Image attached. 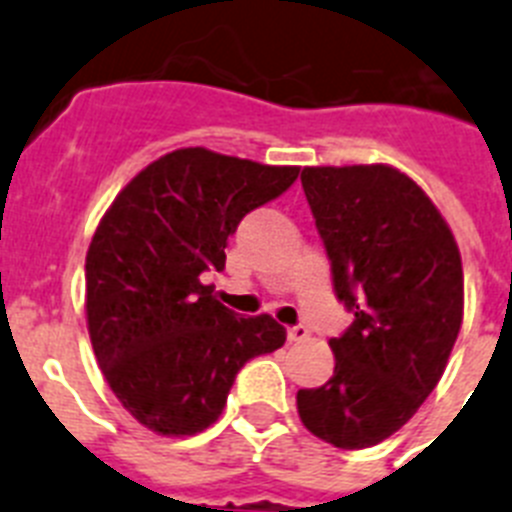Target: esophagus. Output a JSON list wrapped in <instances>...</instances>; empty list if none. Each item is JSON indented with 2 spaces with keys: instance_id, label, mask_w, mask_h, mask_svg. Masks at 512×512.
I'll return each instance as SVG.
<instances>
[{
  "instance_id": "1",
  "label": "esophagus",
  "mask_w": 512,
  "mask_h": 512,
  "mask_svg": "<svg viewBox=\"0 0 512 512\" xmlns=\"http://www.w3.org/2000/svg\"><path fill=\"white\" fill-rule=\"evenodd\" d=\"M286 336H289L291 343L307 341V338H309V330H307V325H294V328L286 330Z\"/></svg>"
}]
</instances>
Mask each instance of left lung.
Wrapping results in <instances>:
<instances>
[{
    "mask_svg": "<svg viewBox=\"0 0 512 512\" xmlns=\"http://www.w3.org/2000/svg\"><path fill=\"white\" fill-rule=\"evenodd\" d=\"M302 187L354 322L330 338L333 377L299 390L296 409L315 437L362 450L398 432L440 382L463 322L461 252L393 166H307Z\"/></svg>",
    "mask_w": 512,
    "mask_h": 512,
    "instance_id": "1",
    "label": "left lung"
}]
</instances>
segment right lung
Returning <instances> with one entry per match:
<instances>
[{
	"instance_id": "right-lung-1",
	"label": "right lung",
	"mask_w": 512,
	"mask_h": 512,
	"mask_svg": "<svg viewBox=\"0 0 512 512\" xmlns=\"http://www.w3.org/2000/svg\"><path fill=\"white\" fill-rule=\"evenodd\" d=\"M299 166L182 148L145 166L98 223L85 257V312L101 372L124 409L166 437L208 429L236 372L281 349L270 315L242 317L205 286L249 210L276 200Z\"/></svg>"
}]
</instances>
